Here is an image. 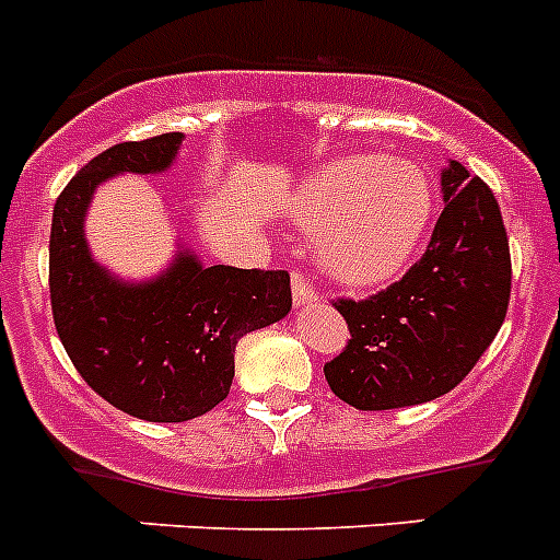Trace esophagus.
Wrapping results in <instances>:
<instances>
[{"label": "esophagus", "instance_id": "obj_1", "mask_svg": "<svg viewBox=\"0 0 560 560\" xmlns=\"http://www.w3.org/2000/svg\"><path fill=\"white\" fill-rule=\"evenodd\" d=\"M293 301H295V310L318 307V293H315L313 287L307 284V279H304L301 273H293Z\"/></svg>", "mask_w": 560, "mask_h": 560}]
</instances>
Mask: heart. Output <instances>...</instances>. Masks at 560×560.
I'll return each mask as SVG.
<instances>
[{
  "mask_svg": "<svg viewBox=\"0 0 560 560\" xmlns=\"http://www.w3.org/2000/svg\"><path fill=\"white\" fill-rule=\"evenodd\" d=\"M290 220L318 236L324 273L347 287H377L402 273L434 220L425 168L386 154L320 165L287 202Z\"/></svg>",
  "mask_w": 560,
  "mask_h": 560,
  "instance_id": "b5f03b06",
  "label": "heart"
}]
</instances>
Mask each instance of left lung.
Returning a JSON list of instances; mask_svg holds the SVG:
<instances>
[{
    "instance_id": "8db88e82",
    "label": "left lung",
    "mask_w": 560,
    "mask_h": 560,
    "mask_svg": "<svg viewBox=\"0 0 560 560\" xmlns=\"http://www.w3.org/2000/svg\"><path fill=\"white\" fill-rule=\"evenodd\" d=\"M428 250L372 299H340L347 349L324 366L335 395L361 411L448 395L493 343L510 304V245L493 191L451 160Z\"/></svg>"
}]
</instances>
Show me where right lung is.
Masks as SVG:
<instances>
[{"mask_svg": "<svg viewBox=\"0 0 560 560\" xmlns=\"http://www.w3.org/2000/svg\"><path fill=\"white\" fill-rule=\"evenodd\" d=\"M186 135L118 143L92 158L52 208L50 304L72 366L106 402L149 422H186L222 402L242 335L293 307L284 270L206 267L191 247L145 281L106 270L90 250L86 208L118 174H163Z\"/></svg>", "mask_w": 560, "mask_h": 560, "instance_id": "add662e5", "label": "right lung"}]
</instances>
